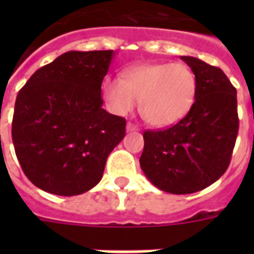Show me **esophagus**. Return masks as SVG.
<instances>
[{"mask_svg":"<svg viewBox=\"0 0 254 254\" xmlns=\"http://www.w3.org/2000/svg\"><path fill=\"white\" fill-rule=\"evenodd\" d=\"M135 130H137V127H135L133 124L131 123L127 124V131H135Z\"/></svg>","mask_w":254,"mask_h":254,"instance_id":"esophagus-1","label":"esophagus"}]
</instances>
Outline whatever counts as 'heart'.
<instances>
[{"mask_svg":"<svg viewBox=\"0 0 254 254\" xmlns=\"http://www.w3.org/2000/svg\"><path fill=\"white\" fill-rule=\"evenodd\" d=\"M196 88V76L187 64H137L125 69L123 79L108 77L103 84V97L116 116L130 113L139 100L143 119L153 127H166L189 113Z\"/></svg>","mask_w":254,"mask_h":254,"instance_id":"1","label":"heart"}]
</instances>
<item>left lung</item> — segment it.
I'll list each match as a JSON object with an SVG mask.
<instances>
[{"instance_id": "obj_1", "label": "left lung", "mask_w": 254, "mask_h": 254, "mask_svg": "<svg viewBox=\"0 0 254 254\" xmlns=\"http://www.w3.org/2000/svg\"><path fill=\"white\" fill-rule=\"evenodd\" d=\"M197 80L189 113L165 130H146L139 158L161 191L185 195L208 187L228 169L239 131L236 89L217 67L181 57Z\"/></svg>"}]
</instances>
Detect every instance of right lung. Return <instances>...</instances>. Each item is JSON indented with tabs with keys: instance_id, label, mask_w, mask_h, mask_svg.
<instances>
[{
	"instance_id": "obj_1",
	"label": "right lung",
	"mask_w": 254,
	"mask_h": 254,
	"mask_svg": "<svg viewBox=\"0 0 254 254\" xmlns=\"http://www.w3.org/2000/svg\"><path fill=\"white\" fill-rule=\"evenodd\" d=\"M113 57V50L68 51L18 92L11 137L23 173L38 189L73 196L101 181L127 125L103 109L101 83Z\"/></svg>"
}]
</instances>
